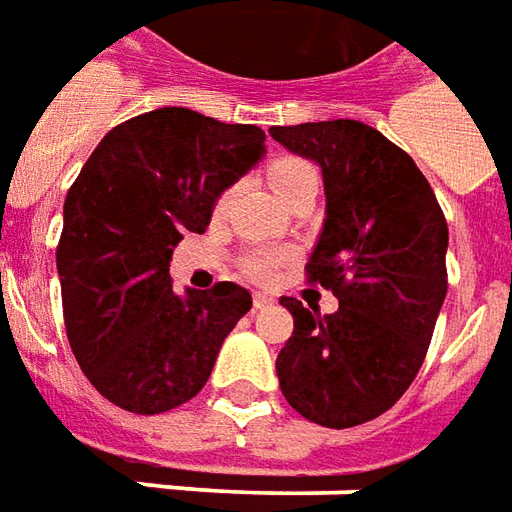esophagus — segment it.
<instances>
[{"instance_id":"obj_1","label":"esophagus","mask_w":512,"mask_h":512,"mask_svg":"<svg viewBox=\"0 0 512 512\" xmlns=\"http://www.w3.org/2000/svg\"><path fill=\"white\" fill-rule=\"evenodd\" d=\"M252 302H255V311H263V308L274 305V297H271V294H260V291H257L255 297H252Z\"/></svg>"}]
</instances>
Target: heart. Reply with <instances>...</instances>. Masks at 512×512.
I'll list each match as a JSON object with an SVG mask.
<instances>
[{
    "label": "heart",
    "instance_id": "1",
    "mask_svg": "<svg viewBox=\"0 0 512 512\" xmlns=\"http://www.w3.org/2000/svg\"><path fill=\"white\" fill-rule=\"evenodd\" d=\"M269 184L271 190L277 193V196L288 201V198L294 196L297 190L302 187H308V184H319L316 179V170L305 162V159H297V156H283V159H277V162H271L269 168ZM285 252L280 249H257L252 255L243 257V274L246 277H252V280H260V283H266L271 280L280 266L285 263Z\"/></svg>",
    "mask_w": 512,
    "mask_h": 512
}]
</instances>
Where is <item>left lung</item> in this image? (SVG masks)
<instances>
[{
	"label": "left lung",
	"instance_id": "obj_1",
	"mask_svg": "<svg viewBox=\"0 0 512 512\" xmlns=\"http://www.w3.org/2000/svg\"><path fill=\"white\" fill-rule=\"evenodd\" d=\"M291 154L322 168L325 224L308 280L339 300L319 316L280 305L294 333L277 356L285 401L328 429L384 415L415 381L446 300L448 227L415 159L358 120L274 125Z\"/></svg>",
	"mask_w": 512,
	"mask_h": 512
}]
</instances>
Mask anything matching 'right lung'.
<instances>
[{"instance_id": "obj_1", "label": "right lung", "mask_w": 512, "mask_h": 512, "mask_svg": "<svg viewBox=\"0 0 512 512\" xmlns=\"http://www.w3.org/2000/svg\"><path fill=\"white\" fill-rule=\"evenodd\" d=\"M266 154L257 125L165 106L100 139L64 201L55 252L66 336L92 387L134 415L196 398L252 294L170 285V255Z\"/></svg>"}]
</instances>
